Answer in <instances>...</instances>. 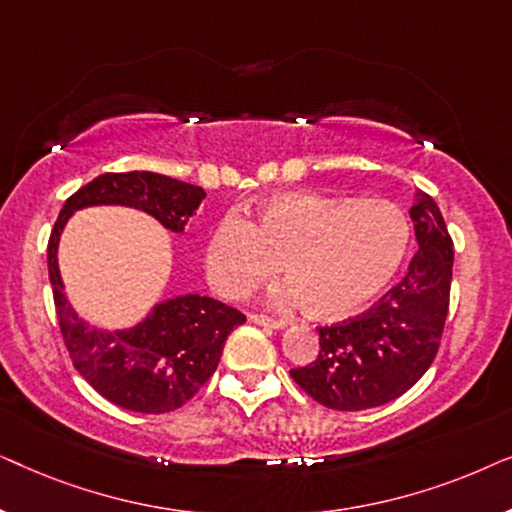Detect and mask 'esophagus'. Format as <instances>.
<instances>
[{
  "mask_svg": "<svg viewBox=\"0 0 512 512\" xmlns=\"http://www.w3.org/2000/svg\"><path fill=\"white\" fill-rule=\"evenodd\" d=\"M254 324H261V326H268V328H275V331H282L286 328V321L284 319H275V317H265V314H251L249 317Z\"/></svg>",
  "mask_w": 512,
  "mask_h": 512,
  "instance_id": "34e87169",
  "label": "esophagus"
}]
</instances>
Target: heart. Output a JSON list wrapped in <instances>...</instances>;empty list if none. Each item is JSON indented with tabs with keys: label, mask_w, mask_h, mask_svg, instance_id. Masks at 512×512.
Masks as SVG:
<instances>
[{
	"label": "heart",
	"mask_w": 512,
	"mask_h": 512,
	"mask_svg": "<svg viewBox=\"0 0 512 512\" xmlns=\"http://www.w3.org/2000/svg\"><path fill=\"white\" fill-rule=\"evenodd\" d=\"M408 247L410 221L396 202L289 191L258 202L254 221L228 214L216 223L205 265L216 291L242 298L284 261L286 300L307 303L317 319H345L382 296Z\"/></svg>",
	"instance_id": "heart-1"
}]
</instances>
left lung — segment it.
<instances>
[{
  "mask_svg": "<svg viewBox=\"0 0 512 512\" xmlns=\"http://www.w3.org/2000/svg\"><path fill=\"white\" fill-rule=\"evenodd\" d=\"M417 254L394 289L361 317L319 328V356L291 377L305 394L333 410H368L394 401L436 359L443 335L454 247L431 195L410 207Z\"/></svg>",
  "mask_w": 512,
  "mask_h": 512,
  "instance_id": "1",
  "label": "left lung"
}]
</instances>
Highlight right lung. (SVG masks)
Segmentation results:
<instances>
[{"label": "right lung", "instance_id": "right-lung-1", "mask_svg": "<svg viewBox=\"0 0 512 512\" xmlns=\"http://www.w3.org/2000/svg\"><path fill=\"white\" fill-rule=\"evenodd\" d=\"M207 193L200 186L156 172H107L65 202L48 240V277L60 331L74 368L97 394L118 408L146 415L177 410L198 394L219 366L223 345L247 321L235 307L200 293L156 303L132 328H100L74 310L58 265L60 235L74 212L88 207H130L172 233L186 223Z\"/></svg>", "mask_w": 512, "mask_h": 512}]
</instances>
